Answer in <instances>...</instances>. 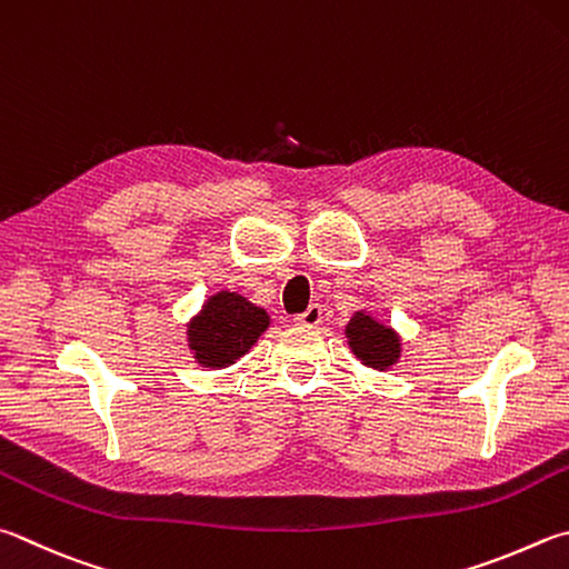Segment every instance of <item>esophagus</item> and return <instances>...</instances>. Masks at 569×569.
I'll return each instance as SVG.
<instances>
[{"mask_svg": "<svg viewBox=\"0 0 569 569\" xmlns=\"http://www.w3.org/2000/svg\"><path fill=\"white\" fill-rule=\"evenodd\" d=\"M320 318H323V308H320L318 303H311V306L306 308L303 313H298V316L293 318V323L306 326V328H316V326L320 323Z\"/></svg>", "mask_w": 569, "mask_h": 569, "instance_id": "34e87169", "label": "esophagus"}]
</instances>
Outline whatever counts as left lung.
<instances>
[{"mask_svg": "<svg viewBox=\"0 0 569 569\" xmlns=\"http://www.w3.org/2000/svg\"><path fill=\"white\" fill-rule=\"evenodd\" d=\"M348 346L360 363L388 370L400 358V336L366 311H356L346 326Z\"/></svg>", "mask_w": 569, "mask_h": 569, "instance_id": "8db88e82", "label": "left lung"}]
</instances>
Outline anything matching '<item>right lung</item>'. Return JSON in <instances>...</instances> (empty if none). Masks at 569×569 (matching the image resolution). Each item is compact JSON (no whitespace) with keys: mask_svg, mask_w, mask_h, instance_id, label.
<instances>
[{"mask_svg":"<svg viewBox=\"0 0 569 569\" xmlns=\"http://www.w3.org/2000/svg\"><path fill=\"white\" fill-rule=\"evenodd\" d=\"M268 323L271 318L249 298L219 291L209 296L199 316L191 318L186 336L196 363L203 368H226L249 353Z\"/></svg>","mask_w":569,"mask_h":569,"instance_id":"obj_1","label":"right lung"}]
</instances>
